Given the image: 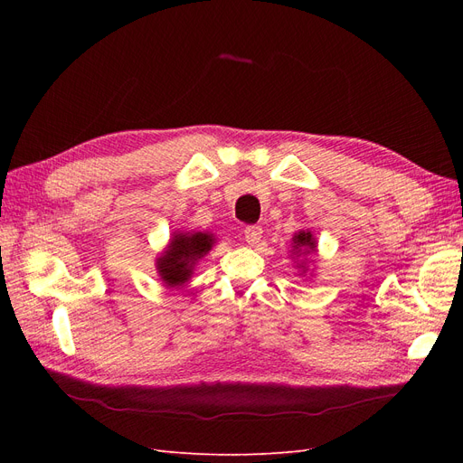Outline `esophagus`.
Masks as SVG:
<instances>
[{"label": "esophagus", "instance_id": "1", "mask_svg": "<svg viewBox=\"0 0 463 463\" xmlns=\"http://www.w3.org/2000/svg\"><path fill=\"white\" fill-rule=\"evenodd\" d=\"M245 241L249 243V245H259V241H260V237H262V228L260 226H247L245 228Z\"/></svg>", "mask_w": 463, "mask_h": 463}]
</instances>
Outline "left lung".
Masks as SVG:
<instances>
[{
	"mask_svg": "<svg viewBox=\"0 0 463 463\" xmlns=\"http://www.w3.org/2000/svg\"><path fill=\"white\" fill-rule=\"evenodd\" d=\"M291 241H293L291 253L296 255V257L309 255V253H313V250H317V241H315V237H313L311 232H299V233H296V235L291 237ZM299 266H301L303 272H305V264H299Z\"/></svg>",
	"mask_w": 463,
	"mask_h": 463,
	"instance_id": "8db88e82",
	"label": "left lung"
}]
</instances>
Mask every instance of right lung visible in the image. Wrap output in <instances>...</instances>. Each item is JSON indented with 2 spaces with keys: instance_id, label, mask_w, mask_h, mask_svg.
<instances>
[{
  "instance_id": "obj_1",
  "label": "right lung",
  "mask_w": 463,
  "mask_h": 463,
  "mask_svg": "<svg viewBox=\"0 0 463 463\" xmlns=\"http://www.w3.org/2000/svg\"><path fill=\"white\" fill-rule=\"evenodd\" d=\"M214 235L206 232L174 233L170 245L156 259V270L167 288L184 286L197 264L214 245Z\"/></svg>"
}]
</instances>
